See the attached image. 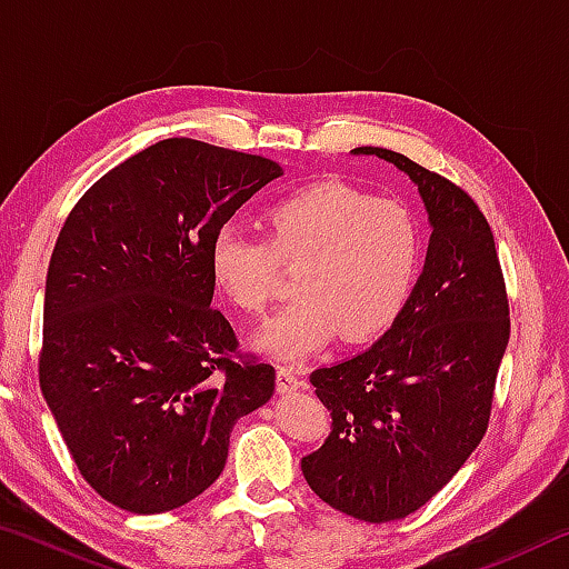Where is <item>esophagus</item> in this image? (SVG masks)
<instances>
[{"mask_svg":"<svg viewBox=\"0 0 569 569\" xmlns=\"http://www.w3.org/2000/svg\"><path fill=\"white\" fill-rule=\"evenodd\" d=\"M298 387H301V381H298L296 373L291 369H286V366H281V369L276 371V389L281 393H291L296 391Z\"/></svg>","mask_w":569,"mask_h":569,"instance_id":"obj_1","label":"esophagus"}]
</instances>
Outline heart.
<instances>
[{"instance_id": "heart-1", "label": "heart", "mask_w": 569, "mask_h": 569, "mask_svg": "<svg viewBox=\"0 0 569 569\" xmlns=\"http://www.w3.org/2000/svg\"><path fill=\"white\" fill-rule=\"evenodd\" d=\"M266 243L233 228L210 238L208 271L246 313L271 301L278 263L298 266L293 303L253 333L250 346L278 361H301L336 336L371 341L389 331L417 283V220L397 200H371L341 182H313L263 213Z\"/></svg>"}]
</instances>
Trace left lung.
<instances>
[{"mask_svg": "<svg viewBox=\"0 0 569 569\" xmlns=\"http://www.w3.org/2000/svg\"><path fill=\"white\" fill-rule=\"evenodd\" d=\"M351 152L409 176L431 228L421 276L391 329L311 373L331 431L301 459L308 487L379 525L427 505L485 437L509 306L492 230L465 190L401 152Z\"/></svg>", "mask_w": 569, "mask_h": 569, "instance_id": "8db88e82", "label": "left lung"}]
</instances>
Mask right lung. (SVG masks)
Segmentation results:
<instances>
[{"mask_svg":"<svg viewBox=\"0 0 569 569\" xmlns=\"http://www.w3.org/2000/svg\"><path fill=\"white\" fill-rule=\"evenodd\" d=\"M278 162L170 138L120 162L64 220L44 286L40 387L88 485L132 515L220 477L233 423L276 371L233 361L208 246Z\"/></svg>","mask_w":569,"mask_h":569,"instance_id":"1","label":"right lung"}]
</instances>
